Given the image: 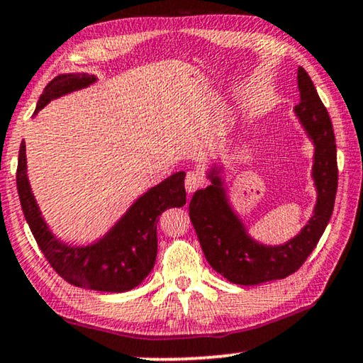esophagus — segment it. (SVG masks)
Returning <instances> with one entry per match:
<instances>
[{
    "label": "esophagus",
    "mask_w": 363,
    "mask_h": 363,
    "mask_svg": "<svg viewBox=\"0 0 363 363\" xmlns=\"http://www.w3.org/2000/svg\"><path fill=\"white\" fill-rule=\"evenodd\" d=\"M184 186H186L187 194H192V192L199 189V186H201V177L197 176V174H194V172H189V174H187V176H186Z\"/></svg>",
    "instance_id": "34e87169"
}]
</instances>
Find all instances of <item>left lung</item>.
Wrapping results in <instances>:
<instances>
[{
	"mask_svg": "<svg viewBox=\"0 0 363 363\" xmlns=\"http://www.w3.org/2000/svg\"><path fill=\"white\" fill-rule=\"evenodd\" d=\"M298 90L300 104L295 112L315 144L313 179L318 191L313 218L300 235L281 246H263L251 240L229 208L218 176H213V186L197 191L189 203L191 223L206 259L231 283L250 286L290 277L315 250L332 218L338 186L333 125L313 82L301 67L298 68Z\"/></svg>",
	"mask_w": 363,
	"mask_h": 363,
	"instance_id": "8db88e82",
	"label": "left lung"
}]
</instances>
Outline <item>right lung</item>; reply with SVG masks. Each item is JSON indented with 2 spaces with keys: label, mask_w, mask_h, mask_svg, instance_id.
<instances>
[{
  "label": "right lung",
  "mask_w": 363,
  "mask_h": 363,
  "mask_svg": "<svg viewBox=\"0 0 363 363\" xmlns=\"http://www.w3.org/2000/svg\"><path fill=\"white\" fill-rule=\"evenodd\" d=\"M95 77L86 73H68L53 79L45 86L35 113L52 99L94 84ZM186 172H176L160 182L127 211L104 240L90 246L73 247L55 238L41 218L26 177L25 142L20 145L16 169V187L23 214L33 233L36 245L52 268L65 281L97 291H128L152 272L157 256V221L169 208L186 204Z\"/></svg>",
  "instance_id": "right-lung-1"
}]
</instances>
